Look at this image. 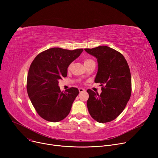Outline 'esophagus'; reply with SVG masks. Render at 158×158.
I'll use <instances>...</instances> for the list:
<instances>
[{
    "mask_svg": "<svg viewBox=\"0 0 158 158\" xmlns=\"http://www.w3.org/2000/svg\"><path fill=\"white\" fill-rule=\"evenodd\" d=\"M79 92H80V93H81V92H85V89L84 88H79Z\"/></svg>",
    "mask_w": 158,
    "mask_h": 158,
    "instance_id": "34e87169",
    "label": "esophagus"
}]
</instances>
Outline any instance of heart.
I'll use <instances>...</instances> for the list:
<instances>
[{
  "mask_svg": "<svg viewBox=\"0 0 158 158\" xmlns=\"http://www.w3.org/2000/svg\"><path fill=\"white\" fill-rule=\"evenodd\" d=\"M92 61H94L92 60H91V59H86V60H85V61H84V63H85V64H87V63H90V62H92ZM69 69L70 68V65L69 66Z\"/></svg>",
  "mask_w": 158,
  "mask_h": 158,
  "instance_id": "heart-1",
  "label": "heart"
}]
</instances>
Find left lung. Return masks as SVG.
Returning <instances> with one entry per match:
<instances>
[{"label": "left lung", "mask_w": 158, "mask_h": 158, "mask_svg": "<svg viewBox=\"0 0 158 158\" xmlns=\"http://www.w3.org/2000/svg\"><path fill=\"white\" fill-rule=\"evenodd\" d=\"M85 50L97 58L98 71L95 82L101 83L102 86L100 95L92 89L87 90L89 113L99 123L111 122L123 111L131 97V76L129 65L121 53L107 46Z\"/></svg>", "instance_id": "1"}]
</instances>
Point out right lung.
<instances>
[{"instance_id": "add662e5", "label": "right lung", "mask_w": 158, "mask_h": 158, "mask_svg": "<svg viewBox=\"0 0 158 158\" xmlns=\"http://www.w3.org/2000/svg\"><path fill=\"white\" fill-rule=\"evenodd\" d=\"M82 51V48H51L40 53L32 62L27 80V94L36 112L45 120L60 122L69 114L79 90L72 87L63 92L58 83L67 76L69 66Z\"/></svg>"}]
</instances>
